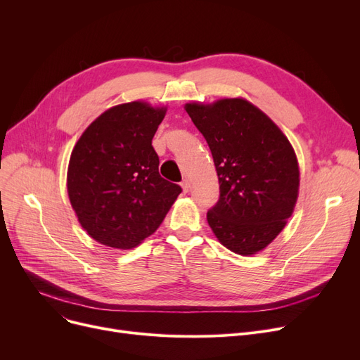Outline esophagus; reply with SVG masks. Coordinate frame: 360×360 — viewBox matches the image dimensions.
Masks as SVG:
<instances>
[{
	"mask_svg": "<svg viewBox=\"0 0 360 360\" xmlns=\"http://www.w3.org/2000/svg\"><path fill=\"white\" fill-rule=\"evenodd\" d=\"M181 186H182V190H184V193L186 194L188 191H190V188H191V184H190V181H188V179H184V181L181 182Z\"/></svg>",
	"mask_w": 360,
	"mask_h": 360,
	"instance_id": "34e87169",
	"label": "esophagus"
}]
</instances>
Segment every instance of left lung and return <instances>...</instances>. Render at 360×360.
I'll use <instances>...</instances> for the list:
<instances>
[{
  "label": "left lung",
  "mask_w": 360,
  "mask_h": 360,
  "mask_svg": "<svg viewBox=\"0 0 360 360\" xmlns=\"http://www.w3.org/2000/svg\"><path fill=\"white\" fill-rule=\"evenodd\" d=\"M185 110L210 147L220 197L207 221L221 245L252 255L267 247L292 216L299 193L295 150L251 102L235 98Z\"/></svg>",
  "instance_id": "8db88e82"
}]
</instances>
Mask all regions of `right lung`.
Returning a JSON list of instances; mask_svg holds the SVG:
<instances>
[{
	"instance_id": "obj_1",
	"label": "right lung",
	"mask_w": 360,
	"mask_h": 360,
	"mask_svg": "<svg viewBox=\"0 0 360 360\" xmlns=\"http://www.w3.org/2000/svg\"><path fill=\"white\" fill-rule=\"evenodd\" d=\"M166 108L129 102L105 110L74 146L70 202L83 229L106 247L129 250L155 233L182 188L159 174L151 146Z\"/></svg>"
}]
</instances>
